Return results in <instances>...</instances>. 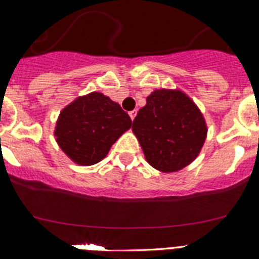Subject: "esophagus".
I'll return each mask as SVG.
<instances>
[{"label":"esophagus","mask_w":259,"mask_h":259,"mask_svg":"<svg viewBox=\"0 0 259 259\" xmlns=\"http://www.w3.org/2000/svg\"><path fill=\"white\" fill-rule=\"evenodd\" d=\"M135 115H137V110H133V111H130V113H129V116H130V119H132V120H134V119H135Z\"/></svg>","instance_id":"esophagus-1"}]
</instances>
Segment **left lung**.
Wrapping results in <instances>:
<instances>
[{
  "label": "left lung",
  "mask_w": 259,
  "mask_h": 259,
  "mask_svg": "<svg viewBox=\"0 0 259 259\" xmlns=\"http://www.w3.org/2000/svg\"><path fill=\"white\" fill-rule=\"evenodd\" d=\"M145 158L153 168L170 173L192 163L207 138L204 117L179 90H155L133 121Z\"/></svg>",
  "instance_id": "8db88e82"
}]
</instances>
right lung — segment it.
I'll use <instances>...</instances> for the list:
<instances>
[{
  "mask_svg": "<svg viewBox=\"0 0 259 259\" xmlns=\"http://www.w3.org/2000/svg\"><path fill=\"white\" fill-rule=\"evenodd\" d=\"M132 126L130 116L101 93L76 99L60 113L55 130L57 144L80 165H93Z\"/></svg>",
  "mask_w": 259,
  "mask_h": 259,
  "instance_id": "add662e5",
  "label": "right lung"
}]
</instances>
